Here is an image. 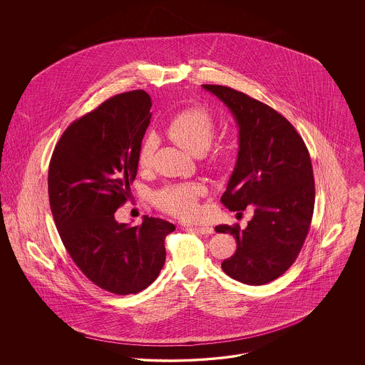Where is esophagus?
Wrapping results in <instances>:
<instances>
[{
    "instance_id": "obj_1",
    "label": "esophagus",
    "mask_w": 365,
    "mask_h": 365,
    "mask_svg": "<svg viewBox=\"0 0 365 365\" xmlns=\"http://www.w3.org/2000/svg\"><path fill=\"white\" fill-rule=\"evenodd\" d=\"M191 230H194L195 232H198V234H202V235H205V234H213L215 232V230L212 228V227H190Z\"/></svg>"
}]
</instances>
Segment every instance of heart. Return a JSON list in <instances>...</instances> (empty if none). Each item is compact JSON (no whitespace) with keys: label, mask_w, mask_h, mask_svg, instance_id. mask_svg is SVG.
<instances>
[{"label":"heart","mask_w":365,"mask_h":365,"mask_svg":"<svg viewBox=\"0 0 365 365\" xmlns=\"http://www.w3.org/2000/svg\"><path fill=\"white\" fill-rule=\"evenodd\" d=\"M165 133L180 148L192 155H201L208 149L215 133V120L205 108L194 106L174 115L165 125ZM153 155V139L148 137L139 148V167L146 168ZM207 192L200 182L168 185L155 194L157 207L180 217L192 219L198 215V200Z\"/></svg>","instance_id":"heart-1"}]
</instances>
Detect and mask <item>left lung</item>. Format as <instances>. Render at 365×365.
Returning a JSON list of instances; mask_svg holds the SVG:
<instances>
[{
	"label": "left lung",
	"mask_w": 365,
	"mask_h": 365,
	"mask_svg": "<svg viewBox=\"0 0 365 365\" xmlns=\"http://www.w3.org/2000/svg\"><path fill=\"white\" fill-rule=\"evenodd\" d=\"M202 87L225 103L240 128L237 163L220 200L230 210L255 208L245 230L215 227L237 240L234 256L222 268L245 284H265L292 267L309 231L314 207L309 152L292 123L271 106L231 87Z\"/></svg>",
	"instance_id": "obj_1"
}]
</instances>
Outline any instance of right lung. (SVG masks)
I'll return each instance as SVG.
<instances>
[{
    "label": "right lung",
    "instance_id": "right-lung-1",
    "mask_svg": "<svg viewBox=\"0 0 365 365\" xmlns=\"http://www.w3.org/2000/svg\"><path fill=\"white\" fill-rule=\"evenodd\" d=\"M150 108L143 90L106 100L64 131L49 164L60 238L87 278L113 294H137L156 280L165 262L164 240L175 230L149 216L134 227L115 219L137 176Z\"/></svg>",
    "mask_w": 365,
    "mask_h": 365
}]
</instances>
